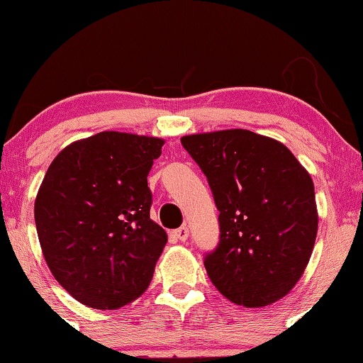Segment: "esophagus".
Segmentation results:
<instances>
[{
    "mask_svg": "<svg viewBox=\"0 0 363 363\" xmlns=\"http://www.w3.org/2000/svg\"><path fill=\"white\" fill-rule=\"evenodd\" d=\"M173 235H175L177 240H180V241H186V240H188V236H190V230H188L186 226H182V228H178V230L173 231Z\"/></svg>",
    "mask_w": 363,
    "mask_h": 363,
    "instance_id": "esophagus-1",
    "label": "esophagus"
}]
</instances>
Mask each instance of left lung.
<instances>
[{
    "instance_id": "8db88e82",
    "label": "left lung",
    "mask_w": 363,
    "mask_h": 363,
    "mask_svg": "<svg viewBox=\"0 0 363 363\" xmlns=\"http://www.w3.org/2000/svg\"><path fill=\"white\" fill-rule=\"evenodd\" d=\"M220 211L205 267L226 299L274 304L304 274L319 226L314 183L284 143L245 128L182 137Z\"/></svg>"
}]
</instances>
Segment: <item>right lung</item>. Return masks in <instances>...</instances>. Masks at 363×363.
<instances>
[{
  "label": "right lung",
  "mask_w": 363,
  "mask_h": 363,
  "mask_svg": "<svg viewBox=\"0 0 363 363\" xmlns=\"http://www.w3.org/2000/svg\"><path fill=\"white\" fill-rule=\"evenodd\" d=\"M165 140L101 132L72 142L49 165L34 201L44 259L74 299L118 309L150 284L167 233L150 220L147 185Z\"/></svg>",
  "instance_id": "add662e5"
}]
</instances>
